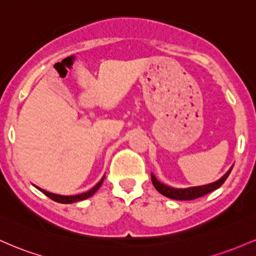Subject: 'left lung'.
<instances>
[{"label":"left lung","instance_id":"8db88e82","mask_svg":"<svg viewBox=\"0 0 256 256\" xmlns=\"http://www.w3.org/2000/svg\"><path fill=\"white\" fill-rule=\"evenodd\" d=\"M232 168H234V166L226 172V174L224 175V176H221L219 180H216V182L206 184V185H202V186H194V188H172V186L164 185V184L158 182L157 178L152 173H151V180H152V184H154V188H156L160 194H163V196L172 198V200H196L198 197L204 196V194H209V192L219 188L220 186L225 182V180L228 179L230 173H231Z\"/></svg>","mask_w":256,"mask_h":256}]
</instances>
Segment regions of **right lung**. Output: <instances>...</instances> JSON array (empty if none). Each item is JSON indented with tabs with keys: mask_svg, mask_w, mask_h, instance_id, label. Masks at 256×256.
<instances>
[{
	"mask_svg": "<svg viewBox=\"0 0 256 256\" xmlns=\"http://www.w3.org/2000/svg\"><path fill=\"white\" fill-rule=\"evenodd\" d=\"M104 179H105V176H102V180H100V182H98L96 185L94 186L93 188H90V191L83 192V194H74V196H62V194H52V192H48V191H46V190H42V188H37V186H35V188H38V190L41 191L42 194H44L47 197H50V200H56V202H58V203H65V204H68V203L78 202V200H87V198H90V197L93 196V194H96V192L98 190H99V188H100V186H102V182H104Z\"/></svg>",
	"mask_w": 256,
	"mask_h": 256,
	"instance_id": "obj_1",
	"label": "right lung"
}]
</instances>
